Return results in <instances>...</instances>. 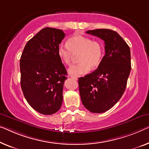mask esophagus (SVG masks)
I'll return each mask as SVG.
<instances>
[{"instance_id": "obj_1", "label": "esophagus", "mask_w": 149, "mask_h": 149, "mask_svg": "<svg viewBox=\"0 0 149 149\" xmlns=\"http://www.w3.org/2000/svg\"><path fill=\"white\" fill-rule=\"evenodd\" d=\"M71 77H72V79H75V80H77V77H75V76H73V75H71L70 76Z\"/></svg>"}]
</instances>
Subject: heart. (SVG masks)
Masks as SVG:
<instances>
[{
    "label": "heart",
    "instance_id": "heart-1",
    "mask_svg": "<svg viewBox=\"0 0 149 149\" xmlns=\"http://www.w3.org/2000/svg\"><path fill=\"white\" fill-rule=\"evenodd\" d=\"M81 52L79 55V63L74 64L68 69V72L73 76L85 74L99 65L103 57V47L97 40L90 37L76 35L68 39V45L61 43L57 48V54L61 61L70 65L73 53Z\"/></svg>",
    "mask_w": 149,
    "mask_h": 149
}]
</instances>
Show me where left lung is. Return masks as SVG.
Here are the masks:
<instances>
[{
  "instance_id": "obj_1",
  "label": "left lung",
  "mask_w": 149,
  "mask_h": 149,
  "mask_svg": "<svg viewBox=\"0 0 149 149\" xmlns=\"http://www.w3.org/2000/svg\"><path fill=\"white\" fill-rule=\"evenodd\" d=\"M86 33L103 40L105 55L94 72L78 79L79 94L86 109L103 113L112 108L125 91L131 70L130 50L114 31L100 29Z\"/></svg>"
}]
</instances>
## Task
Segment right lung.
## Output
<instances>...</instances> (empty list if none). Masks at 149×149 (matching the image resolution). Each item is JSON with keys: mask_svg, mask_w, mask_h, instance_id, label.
Masks as SVG:
<instances>
[{"mask_svg": "<svg viewBox=\"0 0 149 149\" xmlns=\"http://www.w3.org/2000/svg\"><path fill=\"white\" fill-rule=\"evenodd\" d=\"M65 37L61 29L46 27L31 39L20 59L21 86L29 104L40 114L60 109L67 71L57 54Z\"/></svg>", "mask_w": 149, "mask_h": 149, "instance_id": "1", "label": "right lung"}]
</instances>
